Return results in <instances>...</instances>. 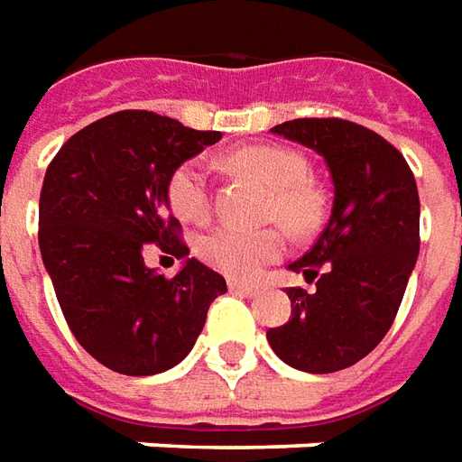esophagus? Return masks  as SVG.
Returning <instances> with one entry per match:
<instances>
[{
  "label": "esophagus",
  "mask_w": 462,
  "mask_h": 462,
  "mask_svg": "<svg viewBox=\"0 0 462 462\" xmlns=\"http://www.w3.org/2000/svg\"><path fill=\"white\" fill-rule=\"evenodd\" d=\"M228 289H231V291H238V294H246V297H254V294H259V289H262V286L254 284V282L228 279Z\"/></svg>",
  "instance_id": "1"
}]
</instances>
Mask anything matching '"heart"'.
Returning a JSON list of instances; mask_svg holds the SVG:
<instances>
[{
	"label": "heart",
	"instance_id": "heart-1",
	"mask_svg": "<svg viewBox=\"0 0 462 462\" xmlns=\"http://www.w3.org/2000/svg\"><path fill=\"white\" fill-rule=\"evenodd\" d=\"M231 165L259 178L272 189L269 216L282 218L291 231L304 234L322 216V190L311 183L310 165L304 155L282 145H249L231 152ZM165 196L176 216L189 224H203L211 216V178L203 161L193 158L180 163L168 176ZM286 234L282 228H216L199 238V256L226 276H256L266 263L286 251Z\"/></svg>",
	"mask_w": 462,
	"mask_h": 462
}]
</instances>
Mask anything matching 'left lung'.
Here are the masks:
<instances>
[{
  "instance_id": "8db88e82",
  "label": "left lung",
  "mask_w": 462,
  "mask_h": 462,
  "mask_svg": "<svg viewBox=\"0 0 462 462\" xmlns=\"http://www.w3.org/2000/svg\"><path fill=\"white\" fill-rule=\"evenodd\" d=\"M273 133L322 152L334 180L332 213L289 269L291 317L272 327V349L297 370L327 374L367 357L395 322L420 251L415 176L393 143L342 117H297Z\"/></svg>"
}]
</instances>
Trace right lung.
I'll return each mask as SVG.
<instances>
[{"instance_id":"1","label":"right lung","mask_w":462,"mask_h":462,"mask_svg":"<svg viewBox=\"0 0 462 462\" xmlns=\"http://www.w3.org/2000/svg\"><path fill=\"white\" fill-rule=\"evenodd\" d=\"M221 140L151 110H120L57 151L40 193V251L79 346L120 374L145 377L189 355L226 279L196 259L176 276L145 251L186 256L180 221L165 211L168 176Z\"/></svg>"}]
</instances>
